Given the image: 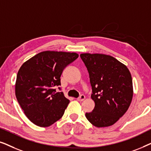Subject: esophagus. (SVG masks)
Segmentation results:
<instances>
[{
	"mask_svg": "<svg viewBox=\"0 0 151 151\" xmlns=\"http://www.w3.org/2000/svg\"><path fill=\"white\" fill-rule=\"evenodd\" d=\"M84 99H85V96H84V95H80V97H78L77 98V100L79 101V102H82V101H83Z\"/></svg>",
	"mask_w": 151,
	"mask_h": 151,
	"instance_id": "34e87169",
	"label": "esophagus"
}]
</instances>
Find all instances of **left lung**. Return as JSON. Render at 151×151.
<instances>
[{
  "label": "left lung",
  "mask_w": 151,
  "mask_h": 151,
  "mask_svg": "<svg viewBox=\"0 0 151 151\" xmlns=\"http://www.w3.org/2000/svg\"><path fill=\"white\" fill-rule=\"evenodd\" d=\"M80 58L88 72L95 102L93 110L86 113V119L96 127L114 124L127 112L133 98L129 70L111 55L82 53Z\"/></svg>",
  "instance_id": "left-lung-1"
}]
</instances>
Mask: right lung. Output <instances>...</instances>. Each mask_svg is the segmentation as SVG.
I'll return each mask as SVG.
<instances>
[{
	"mask_svg": "<svg viewBox=\"0 0 151 151\" xmlns=\"http://www.w3.org/2000/svg\"><path fill=\"white\" fill-rule=\"evenodd\" d=\"M78 58L76 53L42 51L20 68L16 96L24 114L34 124L47 127L63 117L69 100L63 92L56 93V87L61 85L63 70Z\"/></svg>",
	"mask_w": 151,
	"mask_h": 151,
	"instance_id": "1",
	"label": "right lung"
}]
</instances>
